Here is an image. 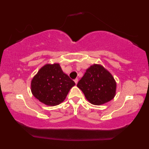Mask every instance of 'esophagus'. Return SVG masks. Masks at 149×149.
Segmentation results:
<instances>
[{
    "label": "esophagus",
    "instance_id": "1",
    "mask_svg": "<svg viewBox=\"0 0 149 149\" xmlns=\"http://www.w3.org/2000/svg\"><path fill=\"white\" fill-rule=\"evenodd\" d=\"M74 83H75V84H77V83H78V81H79V79H75L74 80Z\"/></svg>",
    "mask_w": 149,
    "mask_h": 149
}]
</instances>
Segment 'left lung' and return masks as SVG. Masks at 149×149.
I'll use <instances>...</instances> for the list:
<instances>
[{"label": "left lung", "mask_w": 149, "mask_h": 149, "mask_svg": "<svg viewBox=\"0 0 149 149\" xmlns=\"http://www.w3.org/2000/svg\"><path fill=\"white\" fill-rule=\"evenodd\" d=\"M77 87L91 104L102 105L115 96L117 83L104 67L94 64L87 69Z\"/></svg>", "instance_id": "obj_1"}]
</instances>
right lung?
I'll return each instance as SVG.
<instances>
[{"label":"right lung","instance_id":"1","mask_svg":"<svg viewBox=\"0 0 149 149\" xmlns=\"http://www.w3.org/2000/svg\"><path fill=\"white\" fill-rule=\"evenodd\" d=\"M75 83L63 72L58 63L47 64L31 81L32 95L47 106L60 104L66 99Z\"/></svg>","mask_w":149,"mask_h":149}]
</instances>
